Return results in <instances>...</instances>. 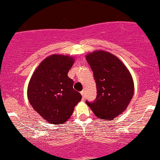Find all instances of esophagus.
Instances as JSON below:
<instances>
[{
	"mask_svg": "<svg viewBox=\"0 0 160 160\" xmlns=\"http://www.w3.org/2000/svg\"><path fill=\"white\" fill-rule=\"evenodd\" d=\"M81 94H82V99L84 100L85 99V92L83 91V90L82 91H81Z\"/></svg>",
	"mask_w": 160,
	"mask_h": 160,
	"instance_id": "34e87169",
	"label": "esophagus"
}]
</instances>
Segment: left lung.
<instances>
[{"label":"left lung","mask_w":160,"mask_h":160,"mask_svg":"<svg viewBox=\"0 0 160 160\" xmlns=\"http://www.w3.org/2000/svg\"><path fill=\"white\" fill-rule=\"evenodd\" d=\"M96 82L97 98L86 101L100 119L112 121L129 105L134 93V83L129 70L119 58L105 51H94L86 56Z\"/></svg>","instance_id":"obj_1"}]
</instances>
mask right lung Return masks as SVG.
<instances>
[{"instance_id": "1", "label": "right lung", "mask_w": 160, "mask_h": 160, "mask_svg": "<svg viewBox=\"0 0 160 160\" xmlns=\"http://www.w3.org/2000/svg\"><path fill=\"white\" fill-rule=\"evenodd\" d=\"M74 57L52 55L43 60L34 71L28 86L29 103L45 121L63 124L74 112L82 95L73 89L67 75Z\"/></svg>"}]
</instances>
